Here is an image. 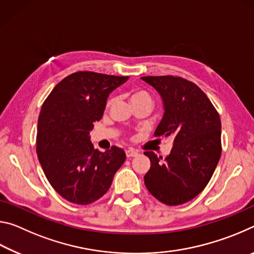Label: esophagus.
Here are the masks:
<instances>
[{"mask_svg": "<svg viewBox=\"0 0 254 254\" xmlns=\"http://www.w3.org/2000/svg\"><path fill=\"white\" fill-rule=\"evenodd\" d=\"M126 153H127V158H130V157H135V156H137V151L136 150H134V149H127V151H126Z\"/></svg>", "mask_w": 254, "mask_h": 254, "instance_id": "esophagus-1", "label": "esophagus"}]
</instances>
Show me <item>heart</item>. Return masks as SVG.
I'll return each mask as SVG.
<instances>
[{
    "instance_id": "heart-1",
    "label": "heart",
    "mask_w": 254,
    "mask_h": 254,
    "mask_svg": "<svg viewBox=\"0 0 254 254\" xmlns=\"http://www.w3.org/2000/svg\"><path fill=\"white\" fill-rule=\"evenodd\" d=\"M140 100H148V101H151V96L149 95L148 92L142 91V89H136L132 93L131 95V102H134V101H140ZM115 102V98L114 97H110L109 100H107L106 103V106L110 107L114 104Z\"/></svg>"
}]
</instances>
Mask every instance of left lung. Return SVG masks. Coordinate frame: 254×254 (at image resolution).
<instances>
[{
    "mask_svg": "<svg viewBox=\"0 0 254 254\" xmlns=\"http://www.w3.org/2000/svg\"><path fill=\"white\" fill-rule=\"evenodd\" d=\"M160 94L162 120L156 136H170L174 145L165 159L144 154L151 167L145 187L161 203L180 205L199 194L212 178L221 158V119L212 102L196 84L182 77H141Z\"/></svg>",
    "mask_w": 254,
    "mask_h": 254,
    "instance_id": "left-lung-1",
    "label": "left lung"
}]
</instances>
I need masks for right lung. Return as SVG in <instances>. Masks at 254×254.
<instances>
[{
  "label": "right lung",
  "instance_id": "obj_1",
  "mask_svg": "<svg viewBox=\"0 0 254 254\" xmlns=\"http://www.w3.org/2000/svg\"><path fill=\"white\" fill-rule=\"evenodd\" d=\"M93 71L67 76L46 98L38 120L37 153L47 179L68 201L87 205L109 190L126 161L123 149H94L89 132L104 113L110 93L127 80Z\"/></svg>",
  "mask_w": 254,
  "mask_h": 254
}]
</instances>
